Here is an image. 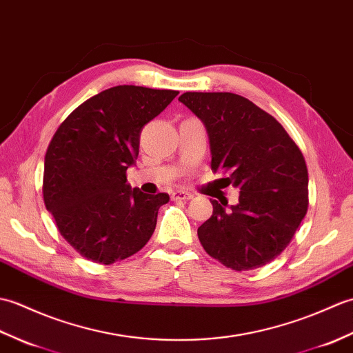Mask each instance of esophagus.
<instances>
[{"mask_svg": "<svg viewBox=\"0 0 353 353\" xmlns=\"http://www.w3.org/2000/svg\"><path fill=\"white\" fill-rule=\"evenodd\" d=\"M192 198H193V194L189 192H183V190L172 192V199L174 201H189Z\"/></svg>", "mask_w": 353, "mask_h": 353, "instance_id": "obj_1", "label": "esophagus"}]
</instances>
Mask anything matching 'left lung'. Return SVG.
Here are the masks:
<instances>
[{
  "label": "left lung",
  "instance_id": "1",
  "mask_svg": "<svg viewBox=\"0 0 353 353\" xmlns=\"http://www.w3.org/2000/svg\"><path fill=\"white\" fill-rule=\"evenodd\" d=\"M205 125L211 170L230 174L237 205L213 203L198 228L205 252L232 270H252L283 252L308 208V170L275 117L230 92H185L178 98Z\"/></svg>",
  "mask_w": 353,
  "mask_h": 353
}]
</instances>
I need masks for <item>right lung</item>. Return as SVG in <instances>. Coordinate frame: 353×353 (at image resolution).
<instances>
[{
    "mask_svg": "<svg viewBox=\"0 0 353 353\" xmlns=\"http://www.w3.org/2000/svg\"><path fill=\"white\" fill-rule=\"evenodd\" d=\"M179 92L116 85L84 101L57 128L45 155L43 201L65 240L81 256L112 264L151 239L168 193L127 183L140 132Z\"/></svg>",
    "mask_w": 353,
    "mask_h": 353,
    "instance_id": "1",
    "label": "right lung"
}]
</instances>
